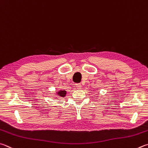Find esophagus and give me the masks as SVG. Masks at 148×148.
Segmentation results:
<instances>
[{
    "label": "esophagus",
    "mask_w": 148,
    "mask_h": 148,
    "mask_svg": "<svg viewBox=\"0 0 148 148\" xmlns=\"http://www.w3.org/2000/svg\"><path fill=\"white\" fill-rule=\"evenodd\" d=\"M75 86L77 87V89H81L82 85H81V84H80V83H77V84H75Z\"/></svg>",
    "instance_id": "34e87169"
}]
</instances>
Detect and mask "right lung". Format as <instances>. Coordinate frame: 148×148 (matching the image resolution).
<instances>
[{"instance_id": "right-lung-1", "label": "right lung", "mask_w": 148, "mask_h": 148, "mask_svg": "<svg viewBox=\"0 0 148 148\" xmlns=\"http://www.w3.org/2000/svg\"><path fill=\"white\" fill-rule=\"evenodd\" d=\"M66 90H59V91H58L56 92V95L57 96H59L60 97H64L65 96H66Z\"/></svg>"}]
</instances>
